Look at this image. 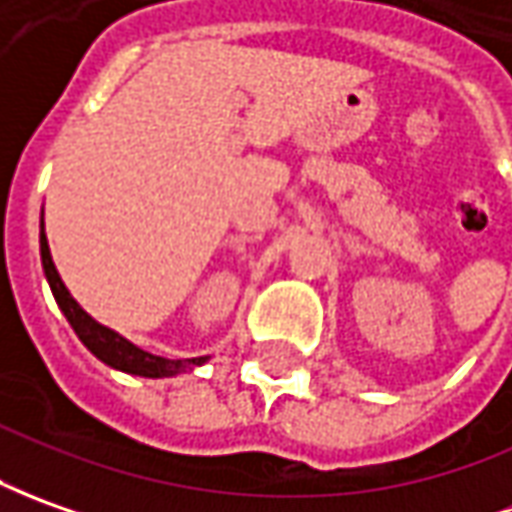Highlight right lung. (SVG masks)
<instances>
[{"label": "right lung", "instance_id": "right-lung-1", "mask_svg": "<svg viewBox=\"0 0 512 512\" xmlns=\"http://www.w3.org/2000/svg\"><path fill=\"white\" fill-rule=\"evenodd\" d=\"M41 264H44V276L49 281V290L55 295V301L61 306V312L66 315V320L72 323L74 334L80 337V343L86 345L88 351L97 359H102L105 365H111L116 370H125V373H133V376H147V379H164V376H178V373H186V370L203 365L209 357H192V359H167V357H155L150 351H142L139 345H133L130 340H125L122 334H116L114 329L97 323L94 317L88 315L86 309L80 303L74 301L66 284L58 276L55 270V262H52V253H49L47 234H44V214H41Z\"/></svg>", "mask_w": 512, "mask_h": 512}]
</instances>
